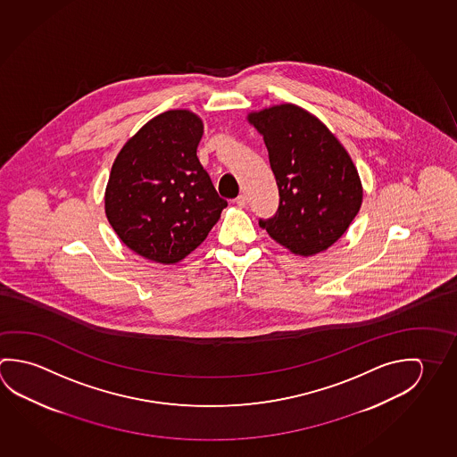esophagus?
<instances>
[{"label":"esophagus","mask_w":457,"mask_h":457,"mask_svg":"<svg viewBox=\"0 0 457 457\" xmlns=\"http://www.w3.org/2000/svg\"><path fill=\"white\" fill-rule=\"evenodd\" d=\"M236 204L239 205L240 209H244L247 205V197L244 194H240V195H237V199H236Z\"/></svg>","instance_id":"esophagus-1"}]
</instances>
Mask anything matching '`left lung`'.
<instances>
[{
  "label": "left lung",
  "mask_w": 457,
  "mask_h": 457,
  "mask_svg": "<svg viewBox=\"0 0 457 457\" xmlns=\"http://www.w3.org/2000/svg\"><path fill=\"white\" fill-rule=\"evenodd\" d=\"M263 135L279 189L276 215L260 220L292 253L312 256L344 236L362 202L358 170L328 127L295 104L248 113Z\"/></svg>",
  "instance_id": "left-lung-1"
}]
</instances>
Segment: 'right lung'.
I'll use <instances>...</instances> for the list:
<instances>
[{
  "instance_id": "1",
  "label": "right lung",
  "mask_w": 457,
  "mask_h": 457,
  "mask_svg": "<svg viewBox=\"0 0 457 457\" xmlns=\"http://www.w3.org/2000/svg\"><path fill=\"white\" fill-rule=\"evenodd\" d=\"M202 135L195 113L167 111L129 137L113 162L107 220L127 247L155 263L181 262L228 207L197 159Z\"/></svg>"
}]
</instances>
